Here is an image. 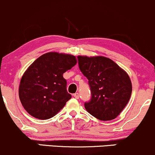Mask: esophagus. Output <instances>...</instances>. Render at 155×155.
I'll use <instances>...</instances> for the list:
<instances>
[{"label":"esophagus","mask_w":155,"mask_h":155,"mask_svg":"<svg viewBox=\"0 0 155 155\" xmlns=\"http://www.w3.org/2000/svg\"><path fill=\"white\" fill-rule=\"evenodd\" d=\"M74 97H75V98H76V99H79V93H78V92H76V93L74 94Z\"/></svg>","instance_id":"obj_1"}]
</instances>
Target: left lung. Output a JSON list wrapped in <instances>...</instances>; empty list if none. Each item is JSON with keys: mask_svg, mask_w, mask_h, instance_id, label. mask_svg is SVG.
Wrapping results in <instances>:
<instances>
[{"mask_svg": "<svg viewBox=\"0 0 155 155\" xmlns=\"http://www.w3.org/2000/svg\"><path fill=\"white\" fill-rule=\"evenodd\" d=\"M80 71L88 79L92 97L87 112L102 121L114 120L122 112L132 93L128 74L109 58L78 56Z\"/></svg>", "mask_w": 155, "mask_h": 155, "instance_id": "left-lung-1", "label": "left lung"}]
</instances>
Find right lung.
Here are the masks:
<instances>
[{
    "mask_svg": "<svg viewBox=\"0 0 155 155\" xmlns=\"http://www.w3.org/2000/svg\"><path fill=\"white\" fill-rule=\"evenodd\" d=\"M77 63L76 56L51 51L42 54L28 68L21 79L19 97L26 111L39 120L53 117L71 95L63 74Z\"/></svg>",
    "mask_w": 155,
    "mask_h": 155,
    "instance_id": "right-lung-1",
    "label": "right lung"
}]
</instances>
